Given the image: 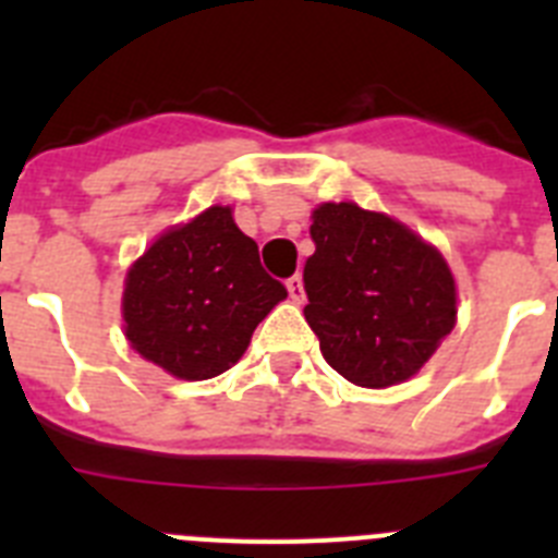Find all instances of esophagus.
Here are the masks:
<instances>
[{
  "instance_id": "1",
  "label": "esophagus",
  "mask_w": 558,
  "mask_h": 558,
  "mask_svg": "<svg viewBox=\"0 0 558 558\" xmlns=\"http://www.w3.org/2000/svg\"><path fill=\"white\" fill-rule=\"evenodd\" d=\"M288 293L295 304L304 302V284H302V276H290L288 279Z\"/></svg>"
}]
</instances>
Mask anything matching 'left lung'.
<instances>
[{
	"instance_id": "8db88e82",
	"label": "left lung",
	"mask_w": 558,
	"mask_h": 558,
	"mask_svg": "<svg viewBox=\"0 0 558 558\" xmlns=\"http://www.w3.org/2000/svg\"><path fill=\"white\" fill-rule=\"evenodd\" d=\"M310 234L304 318L324 360L363 388L411 379L456 327V279L445 256L399 220L357 204H322Z\"/></svg>"
}]
</instances>
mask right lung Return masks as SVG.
I'll return each mask as SVG.
<instances>
[{
	"instance_id": "obj_1",
	"label": "right lung",
	"mask_w": 558,
	"mask_h": 558,
	"mask_svg": "<svg viewBox=\"0 0 558 558\" xmlns=\"http://www.w3.org/2000/svg\"><path fill=\"white\" fill-rule=\"evenodd\" d=\"M288 290L265 274L259 248L229 206L175 226L131 265L122 293L125 338L179 379H209L248 349L256 324Z\"/></svg>"
}]
</instances>
